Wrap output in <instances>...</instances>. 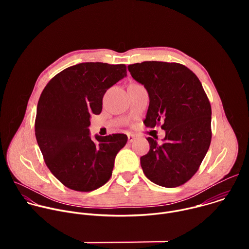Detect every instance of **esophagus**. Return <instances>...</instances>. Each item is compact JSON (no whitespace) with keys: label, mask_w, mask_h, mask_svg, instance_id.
<instances>
[{"label":"esophagus","mask_w":249,"mask_h":249,"mask_svg":"<svg viewBox=\"0 0 249 249\" xmlns=\"http://www.w3.org/2000/svg\"><path fill=\"white\" fill-rule=\"evenodd\" d=\"M136 139H137V137L135 135H133V134L128 135V142H129V143H132V142H134Z\"/></svg>","instance_id":"obj_1"}]
</instances>
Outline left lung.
<instances>
[{
	"mask_svg": "<svg viewBox=\"0 0 249 249\" xmlns=\"http://www.w3.org/2000/svg\"><path fill=\"white\" fill-rule=\"evenodd\" d=\"M128 70L149 93L146 126L162 123L165 131L162 143L147 138L150 151L141 158V166L152 182L167 188L180 186L197 172L211 144L208 96L184 65L146 61L129 65Z\"/></svg>",
	"mask_w": 249,
	"mask_h": 249,
	"instance_id": "8db88e82",
	"label": "left lung"
}]
</instances>
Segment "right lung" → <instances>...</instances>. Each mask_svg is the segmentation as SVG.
<instances>
[{
	"mask_svg": "<svg viewBox=\"0 0 249 249\" xmlns=\"http://www.w3.org/2000/svg\"><path fill=\"white\" fill-rule=\"evenodd\" d=\"M127 76L124 64L89 62L69 67L44 88L35 118V136L52 174L66 187L95 190L112 175L127 136H89L90 115L99 114L110 87Z\"/></svg>",
	"mask_w": 249,
	"mask_h": 249,
	"instance_id": "right-lung-1",
	"label": "right lung"
}]
</instances>
